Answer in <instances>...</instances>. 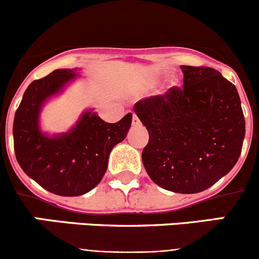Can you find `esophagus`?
Returning <instances> with one entry per match:
<instances>
[{"instance_id": "34e87169", "label": "esophagus", "mask_w": 259, "mask_h": 259, "mask_svg": "<svg viewBox=\"0 0 259 259\" xmlns=\"http://www.w3.org/2000/svg\"><path fill=\"white\" fill-rule=\"evenodd\" d=\"M139 124H140L139 117L137 116V114H134V115H133V125H134V126H138Z\"/></svg>"}]
</instances>
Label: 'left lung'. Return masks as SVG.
I'll return each instance as SVG.
<instances>
[{
	"mask_svg": "<svg viewBox=\"0 0 259 259\" xmlns=\"http://www.w3.org/2000/svg\"><path fill=\"white\" fill-rule=\"evenodd\" d=\"M183 88L149 96L134 111L149 133L142 153L155 184L182 194L208 189L241 155L245 121L231 81L207 66H182Z\"/></svg>",
	"mask_w": 259,
	"mask_h": 259,
	"instance_id": "8db88e82",
	"label": "left lung"
}]
</instances>
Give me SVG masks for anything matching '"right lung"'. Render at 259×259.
<instances>
[{
	"mask_svg": "<svg viewBox=\"0 0 259 259\" xmlns=\"http://www.w3.org/2000/svg\"><path fill=\"white\" fill-rule=\"evenodd\" d=\"M74 77V70H55L32 81L14 120L15 154L22 170L44 189L64 197L85 194L101 182L111 149L125 139L133 119L127 113L110 124L86 111L67 134L55 138L41 134V105Z\"/></svg>",
	"mask_w": 259,
	"mask_h": 259,
	"instance_id": "add662e5",
	"label": "right lung"
}]
</instances>
